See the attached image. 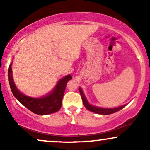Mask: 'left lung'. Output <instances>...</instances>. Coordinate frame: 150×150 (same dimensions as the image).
Returning a JSON list of instances; mask_svg holds the SVG:
<instances>
[{"label":"left lung","mask_w":150,"mask_h":150,"mask_svg":"<svg viewBox=\"0 0 150 150\" xmlns=\"http://www.w3.org/2000/svg\"><path fill=\"white\" fill-rule=\"evenodd\" d=\"M80 93L81 94V97H82V101H83L84 106H85V108L87 109H88L89 111H92V112L98 113V114H101V115H108V114H111V113H116L117 111H120V109H122L123 108H124L126 104L123 105V106H118V107L116 108H102V107H99V106H92L87 101V98L85 96V94H84L83 91L82 89H81V87H80Z\"/></svg>","instance_id":"1"}]
</instances>
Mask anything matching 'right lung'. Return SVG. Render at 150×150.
Instances as JSON below:
<instances>
[{
  "instance_id": "right-lung-1",
  "label": "right lung",
  "mask_w": 150,
  "mask_h": 150,
  "mask_svg": "<svg viewBox=\"0 0 150 150\" xmlns=\"http://www.w3.org/2000/svg\"><path fill=\"white\" fill-rule=\"evenodd\" d=\"M12 63H13L10 64L8 70L10 87L14 97L23 106L36 114L42 116L55 113L61 108L65 87L68 80L72 79L71 75H68L61 78L54 88L44 97L39 98L30 97L22 94L15 86L12 74Z\"/></svg>"
}]
</instances>
